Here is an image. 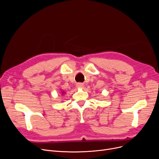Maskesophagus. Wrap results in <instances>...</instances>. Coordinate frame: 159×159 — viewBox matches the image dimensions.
<instances>
[{
	"instance_id": "34e87169",
	"label": "esophagus",
	"mask_w": 159,
	"mask_h": 159,
	"mask_svg": "<svg viewBox=\"0 0 159 159\" xmlns=\"http://www.w3.org/2000/svg\"><path fill=\"white\" fill-rule=\"evenodd\" d=\"M83 86H84V84H83L82 83L79 82V83H77V87L79 88H83Z\"/></svg>"
}]
</instances>
